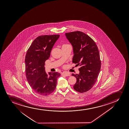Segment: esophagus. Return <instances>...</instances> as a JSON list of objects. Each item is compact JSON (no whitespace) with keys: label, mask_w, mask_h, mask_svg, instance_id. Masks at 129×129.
<instances>
[{"label":"esophagus","mask_w":129,"mask_h":129,"mask_svg":"<svg viewBox=\"0 0 129 129\" xmlns=\"http://www.w3.org/2000/svg\"><path fill=\"white\" fill-rule=\"evenodd\" d=\"M61 75L62 76H66V77H67V76H70V74L69 73H65V72H63L61 73Z\"/></svg>","instance_id":"obj_1"}]
</instances>
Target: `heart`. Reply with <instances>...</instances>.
I'll list each match as a JSON object with an SVG mask.
<instances>
[{
	"label": "heart",
	"mask_w": 129,
	"mask_h": 129,
	"mask_svg": "<svg viewBox=\"0 0 129 129\" xmlns=\"http://www.w3.org/2000/svg\"><path fill=\"white\" fill-rule=\"evenodd\" d=\"M68 45V44H64L63 45V46H64V45Z\"/></svg>",
	"instance_id": "1"
}]
</instances>
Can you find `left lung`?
<instances>
[{
  "instance_id": "1",
  "label": "left lung",
  "mask_w": 129,
  "mask_h": 129,
  "mask_svg": "<svg viewBox=\"0 0 129 129\" xmlns=\"http://www.w3.org/2000/svg\"><path fill=\"white\" fill-rule=\"evenodd\" d=\"M65 36L73 48V63L80 66V73L72 74L77 78L74 89L80 93L87 92L96 83L101 69L98 47L90 37L81 31L65 33Z\"/></svg>"
}]
</instances>
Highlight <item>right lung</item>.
I'll use <instances>...</instances> for the list:
<instances>
[{
  "instance_id": "right-lung-1",
  "label": "right lung",
  "mask_w": 129,
  "mask_h": 129,
  "mask_svg": "<svg viewBox=\"0 0 129 129\" xmlns=\"http://www.w3.org/2000/svg\"><path fill=\"white\" fill-rule=\"evenodd\" d=\"M59 35H42L35 39L27 51L25 56V72L27 80L34 92L46 96L52 93L56 87L57 80L61 74L58 72L46 74L45 62Z\"/></svg>"
}]
</instances>
